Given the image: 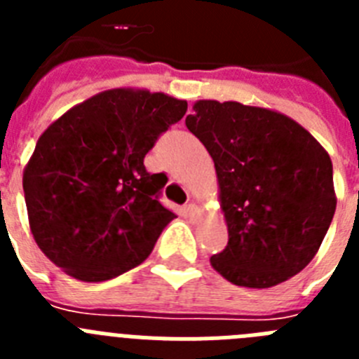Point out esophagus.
<instances>
[{
  "mask_svg": "<svg viewBox=\"0 0 359 359\" xmlns=\"http://www.w3.org/2000/svg\"><path fill=\"white\" fill-rule=\"evenodd\" d=\"M183 214H185L190 221H196L201 212H199V207L196 205V203H189V205H185V207H183Z\"/></svg>",
  "mask_w": 359,
  "mask_h": 359,
  "instance_id": "esophagus-1",
  "label": "esophagus"
}]
</instances>
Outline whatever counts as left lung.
<instances>
[{"instance_id":"8db88e82","label":"left lung","mask_w":359,"mask_h":359,"mask_svg":"<svg viewBox=\"0 0 359 359\" xmlns=\"http://www.w3.org/2000/svg\"><path fill=\"white\" fill-rule=\"evenodd\" d=\"M192 109L185 123L214 160L228 226L212 268L243 287L286 282L313 261L334 215L327 151L268 107L198 100Z\"/></svg>"}]
</instances>
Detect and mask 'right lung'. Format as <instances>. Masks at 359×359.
<instances>
[{
	"instance_id": "obj_1",
	"label": "right lung",
	"mask_w": 359,
	"mask_h": 359,
	"mask_svg": "<svg viewBox=\"0 0 359 359\" xmlns=\"http://www.w3.org/2000/svg\"><path fill=\"white\" fill-rule=\"evenodd\" d=\"M187 100L116 88L73 106L39 136L23 172L32 236L69 277L102 282L144 262L176 215L144 158Z\"/></svg>"
}]
</instances>
